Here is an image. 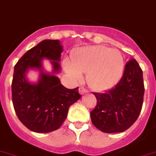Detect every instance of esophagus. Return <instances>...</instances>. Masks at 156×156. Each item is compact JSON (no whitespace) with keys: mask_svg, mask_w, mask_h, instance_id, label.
Segmentation results:
<instances>
[{"mask_svg":"<svg viewBox=\"0 0 156 156\" xmlns=\"http://www.w3.org/2000/svg\"><path fill=\"white\" fill-rule=\"evenodd\" d=\"M79 92L80 95H83V94L87 93V92H88V91H87V90H86L84 87H79Z\"/></svg>","mask_w":156,"mask_h":156,"instance_id":"34e87169","label":"esophagus"}]
</instances>
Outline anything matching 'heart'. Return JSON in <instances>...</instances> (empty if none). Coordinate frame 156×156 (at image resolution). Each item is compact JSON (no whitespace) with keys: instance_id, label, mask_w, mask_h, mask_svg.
Returning a JSON list of instances; mask_svg holds the SVG:
<instances>
[{"instance_id":"b5f03b06","label":"heart","mask_w":156,"mask_h":156,"mask_svg":"<svg viewBox=\"0 0 156 156\" xmlns=\"http://www.w3.org/2000/svg\"><path fill=\"white\" fill-rule=\"evenodd\" d=\"M64 69L74 79L86 80L96 91H104L115 86L121 79L124 70V59L116 49L103 45L87 46L76 50L73 62L64 61Z\"/></svg>"}]
</instances>
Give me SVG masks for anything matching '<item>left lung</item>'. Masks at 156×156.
Wrapping results in <instances>:
<instances>
[{"label":"left lung","instance_id":"left-lung-1","mask_svg":"<svg viewBox=\"0 0 156 156\" xmlns=\"http://www.w3.org/2000/svg\"><path fill=\"white\" fill-rule=\"evenodd\" d=\"M144 94L143 71L135 59L126 64L123 76L115 87L94 93L97 100L91 112L94 126L105 133L123 132L138 118Z\"/></svg>","mask_w":156,"mask_h":156}]
</instances>
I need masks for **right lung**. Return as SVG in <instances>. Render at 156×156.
Returning a JSON list of instances; mask_svg holds the SVG:
<instances>
[{
    "mask_svg": "<svg viewBox=\"0 0 156 156\" xmlns=\"http://www.w3.org/2000/svg\"><path fill=\"white\" fill-rule=\"evenodd\" d=\"M63 45L59 40H44L29 50L14 67L12 98L18 119L30 131L48 133L57 130L65 120L69 108L81 97L78 87L69 89L60 83ZM49 60L53 69L48 72L43 60ZM30 70L38 73V80L30 81Z\"/></svg>",
    "mask_w": 156,
    "mask_h": 156,
    "instance_id": "add662e5",
    "label": "right lung"
}]
</instances>
